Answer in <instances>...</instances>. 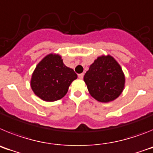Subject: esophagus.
<instances>
[{"instance_id": "esophagus-1", "label": "esophagus", "mask_w": 153, "mask_h": 153, "mask_svg": "<svg viewBox=\"0 0 153 153\" xmlns=\"http://www.w3.org/2000/svg\"><path fill=\"white\" fill-rule=\"evenodd\" d=\"M83 76H84V74H78V77H79V79H82L83 78Z\"/></svg>"}]
</instances>
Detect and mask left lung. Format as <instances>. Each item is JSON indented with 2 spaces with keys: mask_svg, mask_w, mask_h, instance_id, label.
I'll return each instance as SVG.
<instances>
[{
  "mask_svg": "<svg viewBox=\"0 0 153 153\" xmlns=\"http://www.w3.org/2000/svg\"><path fill=\"white\" fill-rule=\"evenodd\" d=\"M83 79L90 95L102 102L116 100L122 93L125 86V76L122 68L110 55H102L94 60Z\"/></svg>",
  "mask_w": 153,
  "mask_h": 153,
  "instance_id": "8db88e82",
  "label": "left lung"
}]
</instances>
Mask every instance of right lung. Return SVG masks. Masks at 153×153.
I'll list each match as a JSON object with an SVG mask.
<instances>
[{"label": "right lung", "mask_w": 153, "mask_h": 153, "mask_svg": "<svg viewBox=\"0 0 153 153\" xmlns=\"http://www.w3.org/2000/svg\"><path fill=\"white\" fill-rule=\"evenodd\" d=\"M76 78V74L65 66L60 55L51 53L36 65L31 77V89L43 100L53 102L67 94Z\"/></svg>", "instance_id": "obj_1"}]
</instances>
